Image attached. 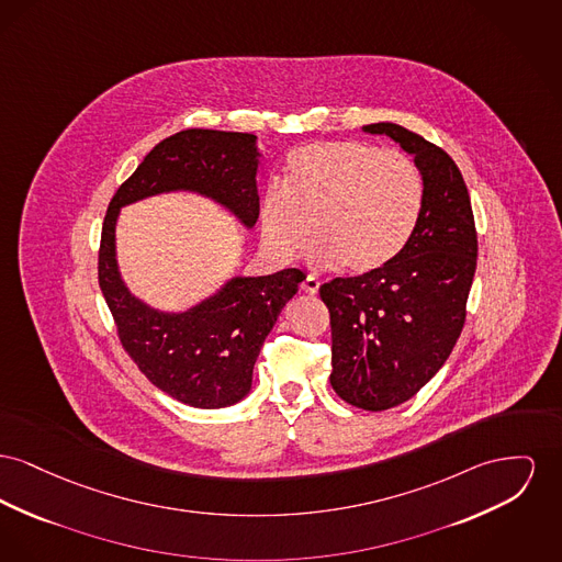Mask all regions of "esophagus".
<instances>
[{"instance_id":"obj_1","label":"esophagus","mask_w":562,"mask_h":562,"mask_svg":"<svg viewBox=\"0 0 562 562\" xmlns=\"http://www.w3.org/2000/svg\"><path fill=\"white\" fill-rule=\"evenodd\" d=\"M301 289L307 293V295H316L318 289H321V280L316 276H307L303 282H301Z\"/></svg>"}]
</instances>
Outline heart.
<instances>
[{
	"mask_svg": "<svg viewBox=\"0 0 562 562\" xmlns=\"http://www.w3.org/2000/svg\"><path fill=\"white\" fill-rule=\"evenodd\" d=\"M423 203L425 180L407 155L359 139L305 144L289 157L284 189L265 193L263 244L291 259L312 229L314 265L373 273L405 250Z\"/></svg>",
	"mask_w": 562,
	"mask_h": 562,
	"instance_id": "1",
	"label": "heart"
}]
</instances>
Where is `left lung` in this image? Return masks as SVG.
<instances>
[{
  "label": "left lung",
  "instance_id": "1",
  "mask_svg": "<svg viewBox=\"0 0 562 562\" xmlns=\"http://www.w3.org/2000/svg\"><path fill=\"white\" fill-rule=\"evenodd\" d=\"M414 155L423 214L405 250L373 273L321 286L330 316V386L346 403L382 412L416 395L461 337L477 265V232L461 169L423 135L364 125Z\"/></svg>",
  "mask_w": 562,
  "mask_h": 562
}]
</instances>
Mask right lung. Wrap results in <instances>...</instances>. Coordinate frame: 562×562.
Masks as SVG:
<instances>
[{
    "mask_svg": "<svg viewBox=\"0 0 562 562\" xmlns=\"http://www.w3.org/2000/svg\"><path fill=\"white\" fill-rule=\"evenodd\" d=\"M252 133L184 130L159 142L119 187L101 225L98 278L123 350L137 369L180 403L214 409L250 391L252 369L280 310L305 278L297 267L261 278H233L182 314H161L132 297L114 259L119 207L173 189L221 201L246 227L259 218Z\"/></svg>",
    "mask_w": 562,
    "mask_h": 562,
    "instance_id": "obj_1",
    "label": "right lung"
}]
</instances>
